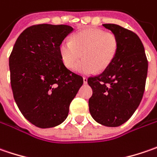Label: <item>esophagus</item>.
<instances>
[{
	"label": "esophagus",
	"mask_w": 157,
	"mask_h": 157,
	"mask_svg": "<svg viewBox=\"0 0 157 157\" xmlns=\"http://www.w3.org/2000/svg\"><path fill=\"white\" fill-rule=\"evenodd\" d=\"M83 82H84L85 84L88 82V78H87V77H83Z\"/></svg>",
	"instance_id": "esophagus-1"
}]
</instances>
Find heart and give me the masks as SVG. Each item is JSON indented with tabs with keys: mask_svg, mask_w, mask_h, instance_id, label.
Returning <instances> with one entry per match:
<instances>
[{
	"mask_svg": "<svg viewBox=\"0 0 157 157\" xmlns=\"http://www.w3.org/2000/svg\"><path fill=\"white\" fill-rule=\"evenodd\" d=\"M58 49L61 61L67 68L73 67L82 55L85 59L74 65V71L89 75L111 65L118 53L119 40L113 33L91 28L75 33L71 41L63 40Z\"/></svg>",
	"mask_w": 157,
	"mask_h": 157,
	"instance_id": "heart-1",
	"label": "heart"
}]
</instances>
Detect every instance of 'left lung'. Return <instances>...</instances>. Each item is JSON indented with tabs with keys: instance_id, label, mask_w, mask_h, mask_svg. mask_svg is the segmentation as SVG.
<instances>
[{
	"instance_id": "obj_1",
	"label": "left lung",
	"mask_w": 157,
	"mask_h": 157,
	"mask_svg": "<svg viewBox=\"0 0 157 157\" xmlns=\"http://www.w3.org/2000/svg\"><path fill=\"white\" fill-rule=\"evenodd\" d=\"M119 40L116 57L101 75L88 79L93 94L90 113L105 126H121L132 117L143 97L147 59L140 38L118 24H105Z\"/></svg>"
}]
</instances>
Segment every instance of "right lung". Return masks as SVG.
<instances>
[{
    "label": "right lung",
    "instance_id": "right-lung-1",
    "mask_svg": "<svg viewBox=\"0 0 157 157\" xmlns=\"http://www.w3.org/2000/svg\"><path fill=\"white\" fill-rule=\"evenodd\" d=\"M74 29L68 25L38 24L17 38L10 57L13 96L24 118L34 126L61 124L83 79L66 67L59 45Z\"/></svg>",
    "mask_w": 157,
    "mask_h": 157
}]
</instances>
